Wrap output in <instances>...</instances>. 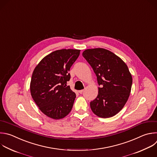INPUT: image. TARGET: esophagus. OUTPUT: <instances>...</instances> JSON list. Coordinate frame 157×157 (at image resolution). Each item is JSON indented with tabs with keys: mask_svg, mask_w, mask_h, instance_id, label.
Segmentation results:
<instances>
[{
	"mask_svg": "<svg viewBox=\"0 0 157 157\" xmlns=\"http://www.w3.org/2000/svg\"><path fill=\"white\" fill-rule=\"evenodd\" d=\"M83 92H84V90H79V93L80 94H82Z\"/></svg>",
	"mask_w": 157,
	"mask_h": 157,
	"instance_id": "esophagus-1",
	"label": "esophagus"
}]
</instances>
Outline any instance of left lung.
<instances>
[{
	"label": "left lung",
	"instance_id": "left-lung-1",
	"mask_svg": "<svg viewBox=\"0 0 157 157\" xmlns=\"http://www.w3.org/2000/svg\"><path fill=\"white\" fill-rule=\"evenodd\" d=\"M82 56L100 86L97 97L90 103L92 112L102 118L115 116L124 107L131 93L132 78L128 66L118 56L103 48L86 49Z\"/></svg>",
	"mask_w": 157,
	"mask_h": 157
}]
</instances>
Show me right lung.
Segmentation results:
<instances>
[{"label": "right lung", "instance_id": "add662e5", "mask_svg": "<svg viewBox=\"0 0 157 157\" xmlns=\"http://www.w3.org/2000/svg\"><path fill=\"white\" fill-rule=\"evenodd\" d=\"M80 51L56 50L44 57L33 72L31 95L39 110L50 118H63L72 109L76 94L67 84L70 79V68Z\"/></svg>", "mask_w": 157, "mask_h": 157}]
</instances>
